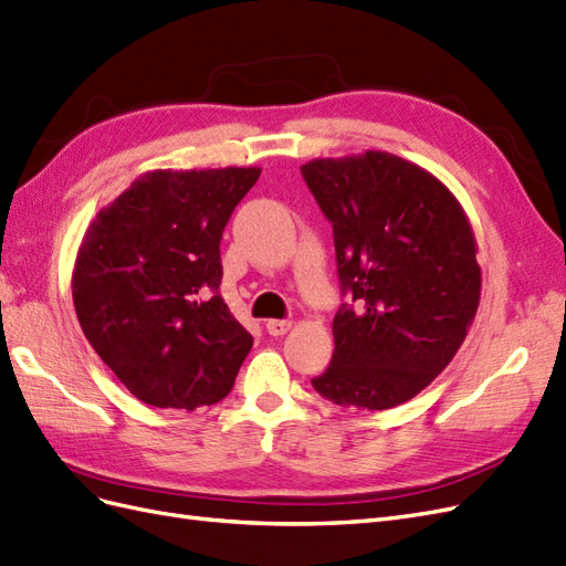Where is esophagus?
Masks as SVG:
<instances>
[{
    "label": "esophagus",
    "mask_w": 566,
    "mask_h": 566,
    "mask_svg": "<svg viewBox=\"0 0 566 566\" xmlns=\"http://www.w3.org/2000/svg\"><path fill=\"white\" fill-rule=\"evenodd\" d=\"M290 328H293V323L285 321V318H269L266 321V333L273 335V337L285 335Z\"/></svg>",
    "instance_id": "obj_1"
}]
</instances>
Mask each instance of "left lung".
I'll return each mask as SVG.
<instances>
[{
	"mask_svg": "<svg viewBox=\"0 0 566 566\" xmlns=\"http://www.w3.org/2000/svg\"><path fill=\"white\" fill-rule=\"evenodd\" d=\"M333 221L342 293L331 366L312 380L328 401L387 410L447 368L482 295L476 238L451 188L387 150L302 165Z\"/></svg>",
	"mask_w": 566,
	"mask_h": 566,
	"instance_id": "obj_1",
	"label": "left lung"
}]
</instances>
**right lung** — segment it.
Returning <instances> with one entry per match:
<instances>
[{
	"label": "right lung",
	"instance_id": "add662e5",
	"mask_svg": "<svg viewBox=\"0 0 566 566\" xmlns=\"http://www.w3.org/2000/svg\"><path fill=\"white\" fill-rule=\"evenodd\" d=\"M260 167L150 169L82 235L73 304L136 399L196 410L231 391L252 335L219 295V241Z\"/></svg>",
	"mask_w": 566,
	"mask_h": 566
}]
</instances>
